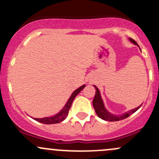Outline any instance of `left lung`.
Here are the masks:
<instances>
[{"mask_svg":"<svg viewBox=\"0 0 159 159\" xmlns=\"http://www.w3.org/2000/svg\"><path fill=\"white\" fill-rule=\"evenodd\" d=\"M129 41H131V43H133L135 45H138V44L136 43L135 41H134L131 38H129ZM94 87L95 88V95H94V100H93V107H94V110H95L96 114H97L98 116L99 117L102 119L105 120V121H121V120L125 119V118H128L130 115H132L133 113L136 111L141 106L137 107V108H134L132 110H130L129 111L125 112V113L121 114V115H113V114L110 113L108 110L106 109V108L105 107V105H104L103 100L102 98V96H101V93L99 89L96 87L95 85H94Z\"/></svg>","mask_w":159,"mask_h":159,"instance_id":"8db88e82","label":"left lung"}]
</instances>
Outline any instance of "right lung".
Returning <instances> with one entry per match:
<instances>
[{
  "instance_id": "1",
  "label": "right lung",
  "mask_w": 159,
  "mask_h": 159,
  "mask_svg": "<svg viewBox=\"0 0 159 159\" xmlns=\"http://www.w3.org/2000/svg\"><path fill=\"white\" fill-rule=\"evenodd\" d=\"M85 87V84H83L82 86L78 88V89L75 90L73 93L71 94V95L70 96L69 99L68 100V102H66L65 106L63 107L61 110L57 113L56 115H53V116L51 117H45V118H34V119L35 121H38V122L43 123V124H46V125H51V124H57V123H60L61 121H63L65 118H67L68 115V111H69V109L71 106V104L73 102L74 99L75 98L77 95L80 93V91H81L82 89H84V88Z\"/></svg>"
}]
</instances>
